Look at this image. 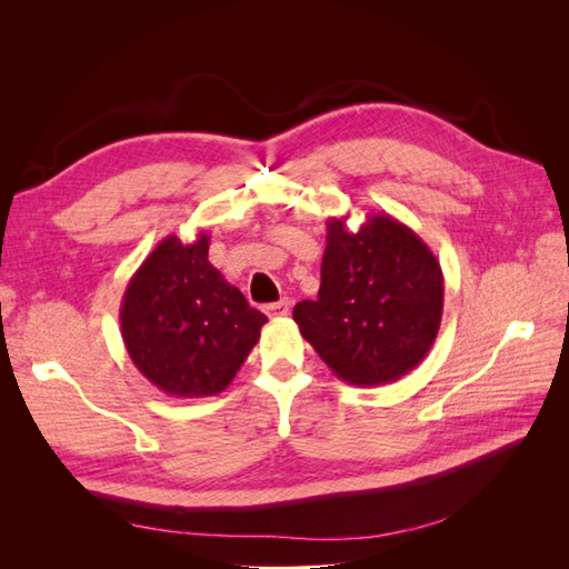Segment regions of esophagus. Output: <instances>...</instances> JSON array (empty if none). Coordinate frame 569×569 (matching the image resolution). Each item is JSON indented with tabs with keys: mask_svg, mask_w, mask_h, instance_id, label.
<instances>
[{
	"mask_svg": "<svg viewBox=\"0 0 569 569\" xmlns=\"http://www.w3.org/2000/svg\"><path fill=\"white\" fill-rule=\"evenodd\" d=\"M289 306H291L289 299H280V301H274V303H268L266 306V313L270 318H282V316L289 313Z\"/></svg>",
	"mask_w": 569,
	"mask_h": 569,
	"instance_id": "1",
	"label": "esophagus"
}]
</instances>
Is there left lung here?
<instances>
[{
  "mask_svg": "<svg viewBox=\"0 0 569 569\" xmlns=\"http://www.w3.org/2000/svg\"><path fill=\"white\" fill-rule=\"evenodd\" d=\"M443 311L437 256L403 222L372 213L358 232L327 220L316 301L295 320L339 380L375 387L401 380L432 349Z\"/></svg>",
  "mask_w": 569,
  "mask_h": 569,
  "instance_id": "left-lung-1",
  "label": "left lung"
}]
</instances>
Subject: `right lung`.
Here are the masks:
<instances>
[{
    "instance_id": "right-lung-1",
    "label": "right lung",
    "mask_w": 569,
    "mask_h": 569,
    "mask_svg": "<svg viewBox=\"0 0 569 569\" xmlns=\"http://www.w3.org/2000/svg\"><path fill=\"white\" fill-rule=\"evenodd\" d=\"M268 318L209 263V232L192 244L161 239L130 278L120 335L134 368L176 399L226 389Z\"/></svg>"
}]
</instances>
